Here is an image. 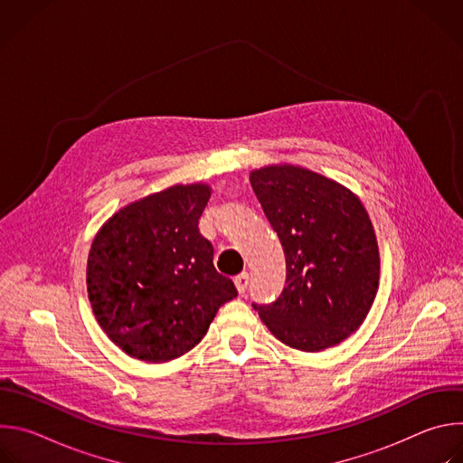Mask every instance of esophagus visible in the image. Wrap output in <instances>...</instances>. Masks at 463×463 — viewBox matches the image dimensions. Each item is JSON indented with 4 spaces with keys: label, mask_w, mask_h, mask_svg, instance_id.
<instances>
[{
    "label": "esophagus",
    "mask_w": 463,
    "mask_h": 463,
    "mask_svg": "<svg viewBox=\"0 0 463 463\" xmlns=\"http://www.w3.org/2000/svg\"><path fill=\"white\" fill-rule=\"evenodd\" d=\"M234 286H236L238 293L243 295L245 289H247V286H249V275H247V273H240L238 277H234Z\"/></svg>",
    "instance_id": "esophagus-1"
}]
</instances>
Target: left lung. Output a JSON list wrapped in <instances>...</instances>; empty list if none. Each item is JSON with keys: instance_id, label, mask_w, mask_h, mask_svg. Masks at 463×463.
<instances>
[{"instance_id": "1", "label": "left lung", "mask_w": 463, "mask_h": 463, "mask_svg": "<svg viewBox=\"0 0 463 463\" xmlns=\"http://www.w3.org/2000/svg\"><path fill=\"white\" fill-rule=\"evenodd\" d=\"M249 179L286 254L282 295L254 304L261 322L300 352L343 343L379 288V247L364 205L341 183L295 165L263 166Z\"/></svg>"}]
</instances>
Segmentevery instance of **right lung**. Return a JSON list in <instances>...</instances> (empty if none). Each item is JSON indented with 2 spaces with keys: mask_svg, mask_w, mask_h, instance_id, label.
Here are the masks:
<instances>
[{
  "mask_svg": "<svg viewBox=\"0 0 463 463\" xmlns=\"http://www.w3.org/2000/svg\"><path fill=\"white\" fill-rule=\"evenodd\" d=\"M209 197L207 183L168 186L122 207L93 238L86 271L91 309L129 357H181L238 295L197 229Z\"/></svg>",
  "mask_w": 463,
  "mask_h": 463,
  "instance_id": "obj_1",
  "label": "right lung"
}]
</instances>
